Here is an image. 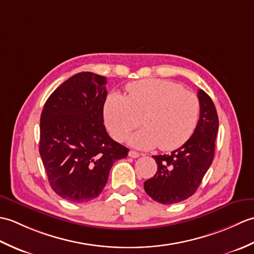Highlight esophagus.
I'll list each match as a JSON object with an SVG mask.
<instances>
[{"instance_id":"obj_1","label":"esophagus","mask_w":254,"mask_h":254,"mask_svg":"<svg viewBox=\"0 0 254 254\" xmlns=\"http://www.w3.org/2000/svg\"><path fill=\"white\" fill-rule=\"evenodd\" d=\"M139 153H137V152H135V150H130V152H128V156H130L131 158H137V157H139Z\"/></svg>"}]
</instances>
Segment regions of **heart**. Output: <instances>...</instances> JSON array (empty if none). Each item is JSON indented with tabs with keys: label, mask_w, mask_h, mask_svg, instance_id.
<instances>
[{
	"label": "heart",
	"mask_w": 254,
	"mask_h": 254,
	"mask_svg": "<svg viewBox=\"0 0 254 254\" xmlns=\"http://www.w3.org/2000/svg\"><path fill=\"white\" fill-rule=\"evenodd\" d=\"M127 97L112 93L104 105V117L112 137L123 141L141 126V131L128 138L133 146L161 150L181 147L193 135L199 119L197 96L181 85L166 79L148 78L127 85Z\"/></svg>",
	"instance_id": "obj_1"
}]
</instances>
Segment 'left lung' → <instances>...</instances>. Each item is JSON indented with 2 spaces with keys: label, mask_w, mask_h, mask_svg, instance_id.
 Returning <instances> with one entry per match:
<instances>
[{
  "label": "left lung",
  "mask_w": 254,
  "mask_h": 254,
  "mask_svg": "<svg viewBox=\"0 0 254 254\" xmlns=\"http://www.w3.org/2000/svg\"><path fill=\"white\" fill-rule=\"evenodd\" d=\"M197 97L201 110L190 139L169 155L153 156L157 172L144 182V189L158 203L175 204L192 196L212 165L218 116L213 100L204 90L199 89Z\"/></svg>",
  "instance_id": "8db88e82"
}]
</instances>
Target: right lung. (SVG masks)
<instances>
[{
  "mask_svg": "<svg viewBox=\"0 0 254 254\" xmlns=\"http://www.w3.org/2000/svg\"><path fill=\"white\" fill-rule=\"evenodd\" d=\"M106 84L98 74H75L53 91L41 112L39 153L48 180L69 202L96 198L112 165L127 156L104 126Z\"/></svg>",
  "mask_w": 254,
  "mask_h": 254,
  "instance_id": "add662e5",
  "label": "right lung"
}]
</instances>
